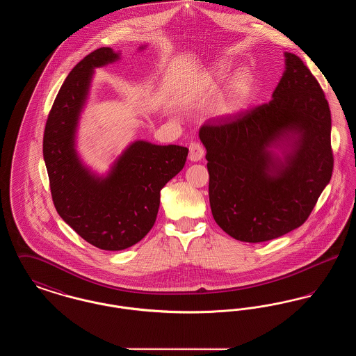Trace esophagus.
I'll return each mask as SVG.
<instances>
[{"label": "esophagus", "mask_w": 356, "mask_h": 356, "mask_svg": "<svg viewBox=\"0 0 356 356\" xmlns=\"http://www.w3.org/2000/svg\"><path fill=\"white\" fill-rule=\"evenodd\" d=\"M204 157V148L202 144L199 143H192L189 145V154H188V159L193 163H197L200 161Z\"/></svg>", "instance_id": "esophagus-1"}]
</instances>
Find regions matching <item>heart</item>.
Masks as SVG:
<instances>
[{"label": "heart", "mask_w": 356, "mask_h": 356, "mask_svg": "<svg viewBox=\"0 0 356 356\" xmlns=\"http://www.w3.org/2000/svg\"><path fill=\"white\" fill-rule=\"evenodd\" d=\"M229 70V63H218L202 76V79L193 86V89L189 92V99L200 100L213 96L219 90L221 83L228 76ZM254 74L248 69L237 70L221 90L220 96L215 102L213 113L218 118H235L240 115L248 106L254 95Z\"/></svg>", "instance_id": "heart-1"}]
</instances>
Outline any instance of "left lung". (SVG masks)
<instances>
[{
    "instance_id": "8db88e82",
    "label": "left lung",
    "mask_w": 356,
    "mask_h": 356,
    "mask_svg": "<svg viewBox=\"0 0 356 356\" xmlns=\"http://www.w3.org/2000/svg\"><path fill=\"white\" fill-rule=\"evenodd\" d=\"M284 57L271 102L199 131L213 219L245 243L300 227L332 176L328 102L303 61Z\"/></svg>"
}]
</instances>
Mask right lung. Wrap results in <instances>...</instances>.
Instances as JSON below:
<instances>
[{
  "mask_svg": "<svg viewBox=\"0 0 356 356\" xmlns=\"http://www.w3.org/2000/svg\"><path fill=\"white\" fill-rule=\"evenodd\" d=\"M120 58L121 51L104 47L72 69L53 102L42 144L58 215L89 244L105 251L129 248L151 231L160 191L183 170L188 156L186 147L136 140L104 175L83 161L77 131L95 70Z\"/></svg>",
  "mask_w": 356,
  "mask_h": 356,
  "instance_id": "obj_1",
  "label": "right lung"
}]
</instances>
